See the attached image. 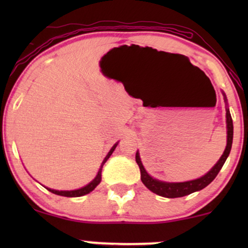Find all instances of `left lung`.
<instances>
[{
  "label": "left lung",
  "instance_id": "left-lung-1",
  "mask_svg": "<svg viewBox=\"0 0 248 248\" xmlns=\"http://www.w3.org/2000/svg\"><path fill=\"white\" fill-rule=\"evenodd\" d=\"M223 97H225V100L227 103L226 94L223 93ZM226 122H227V145L225 151L218 162L213 166L211 170L206 172L204 176L200 177L198 179H194V181H188V182H183V183H168V182H161L158 181L154 177H151L150 175L148 174L147 170H145L143 165H142L140 155L137 152L135 155V160H137V164L139 165V168H140L141 172V181L145 185V187H148L151 192L155 193V194L164 196V198L168 199H174V198H182V196L188 195L191 193H194L196 191H200V189H203L206 187L210 183H211L213 179L216 178V176L219 174L220 169L222 168L223 164L228 158L230 154V150H232V137H233V125H232V115H230L229 108H226Z\"/></svg>",
  "mask_w": 248,
  "mask_h": 248
}]
</instances>
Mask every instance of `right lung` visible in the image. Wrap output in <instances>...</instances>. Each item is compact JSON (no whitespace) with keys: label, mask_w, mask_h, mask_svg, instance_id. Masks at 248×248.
<instances>
[{"label":"right lung","mask_w":248,"mask_h":248,"mask_svg":"<svg viewBox=\"0 0 248 248\" xmlns=\"http://www.w3.org/2000/svg\"><path fill=\"white\" fill-rule=\"evenodd\" d=\"M117 144H118V142L113 145V148L110 149L109 152H108L106 157H105L103 162H101L100 168H99V170H98V174H97L96 177H94V179H93V181H91L88 185L84 186V187H81L79 189H74V191H56V189H52V188H48V187H46V188L48 189L49 192L54 193V194L61 195V196H66V198H78V196H82V195L89 194V193L93 192V189L97 187V185L100 183V181H101V170H103V166L105 165V162L108 160V158L110 157L111 154H113L114 150H115V148L117 147Z\"/></svg>","instance_id":"add662e5"}]
</instances>
